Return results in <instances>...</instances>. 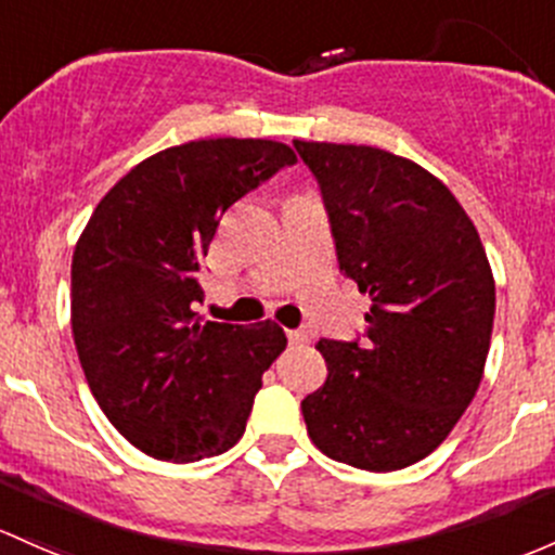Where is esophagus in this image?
Instances as JSON below:
<instances>
[{"label":"esophagus","mask_w":555,"mask_h":555,"mask_svg":"<svg viewBox=\"0 0 555 555\" xmlns=\"http://www.w3.org/2000/svg\"><path fill=\"white\" fill-rule=\"evenodd\" d=\"M287 337H289V343H293V346H306V343H308V332H302V330H289Z\"/></svg>","instance_id":"34e87169"}]
</instances>
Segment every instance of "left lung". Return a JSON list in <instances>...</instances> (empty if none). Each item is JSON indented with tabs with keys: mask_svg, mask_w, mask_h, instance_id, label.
I'll list each match as a JSON object with an SVG mask.
<instances>
[{
	"mask_svg": "<svg viewBox=\"0 0 555 555\" xmlns=\"http://www.w3.org/2000/svg\"><path fill=\"white\" fill-rule=\"evenodd\" d=\"M295 149L319 180L337 262L370 295L366 340H319L326 380L302 399L311 441L361 470L428 457L474 401L494 276L474 220L412 159L372 145Z\"/></svg>",
	"mask_w": 555,
	"mask_h": 555,
	"instance_id": "8db88e82",
	"label": "left lung"
}]
</instances>
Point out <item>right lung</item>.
Here are the masks:
<instances>
[{
	"label": "right lung",
	"instance_id": "1",
	"mask_svg": "<svg viewBox=\"0 0 555 555\" xmlns=\"http://www.w3.org/2000/svg\"><path fill=\"white\" fill-rule=\"evenodd\" d=\"M295 162L289 145L260 138L172 145L132 167L81 231L74 343L103 415L140 452L194 463L242 439L287 337L271 319H202L196 273L225 209Z\"/></svg>",
	"mask_w": 555,
	"mask_h": 555
}]
</instances>
